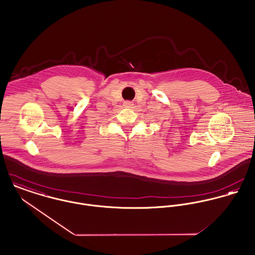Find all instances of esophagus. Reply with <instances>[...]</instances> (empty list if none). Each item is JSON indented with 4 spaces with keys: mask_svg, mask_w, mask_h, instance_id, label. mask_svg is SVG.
<instances>
[{
    "mask_svg": "<svg viewBox=\"0 0 255 255\" xmlns=\"http://www.w3.org/2000/svg\"><path fill=\"white\" fill-rule=\"evenodd\" d=\"M124 106L127 107V108H131L133 106V103L131 101H125Z\"/></svg>",
    "mask_w": 255,
    "mask_h": 255,
    "instance_id": "34e87169",
    "label": "esophagus"
}]
</instances>
